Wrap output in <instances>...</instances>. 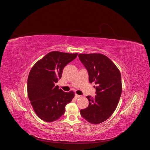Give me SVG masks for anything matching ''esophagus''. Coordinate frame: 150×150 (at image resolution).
Returning a JSON list of instances; mask_svg holds the SVG:
<instances>
[{
    "label": "esophagus",
    "instance_id": "obj_1",
    "mask_svg": "<svg viewBox=\"0 0 150 150\" xmlns=\"http://www.w3.org/2000/svg\"><path fill=\"white\" fill-rule=\"evenodd\" d=\"M81 96H79V95H78V94H75V98H79Z\"/></svg>",
    "mask_w": 150,
    "mask_h": 150
}]
</instances>
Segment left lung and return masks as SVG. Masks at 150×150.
<instances>
[{"label":"left lung","instance_id":"1","mask_svg":"<svg viewBox=\"0 0 150 150\" xmlns=\"http://www.w3.org/2000/svg\"><path fill=\"white\" fill-rule=\"evenodd\" d=\"M78 57L88 71L90 83L96 85V96L87 97L89 105L80 113L88 122L98 124L109 118L116 109L122 91L120 72L104 54H79Z\"/></svg>","mask_w":150,"mask_h":150}]
</instances>
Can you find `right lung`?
I'll list each match as a JSON object with an SVG mask.
<instances>
[{
  "label": "right lung",
  "instance_id": "obj_1",
  "mask_svg": "<svg viewBox=\"0 0 150 150\" xmlns=\"http://www.w3.org/2000/svg\"><path fill=\"white\" fill-rule=\"evenodd\" d=\"M78 53L51 52L31 68L27 81L28 96L38 117L47 122L59 119L74 93L64 92L55 83L62 77L63 68L77 57Z\"/></svg>",
  "mask_w": 150,
  "mask_h": 150
}]
</instances>
